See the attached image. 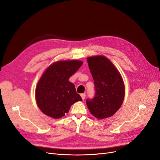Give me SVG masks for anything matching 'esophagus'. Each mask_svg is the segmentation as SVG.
<instances>
[{
	"label": "esophagus",
	"instance_id": "esophagus-1",
	"mask_svg": "<svg viewBox=\"0 0 160 160\" xmlns=\"http://www.w3.org/2000/svg\"><path fill=\"white\" fill-rule=\"evenodd\" d=\"M80 96H81V97H82V100H84V99H85V98H86V94H85V93H82V94H81V95H80Z\"/></svg>",
	"mask_w": 160,
	"mask_h": 160
}]
</instances>
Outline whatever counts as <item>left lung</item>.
Returning <instances> with one entry per match:
<instances>
[{"instance_id": "left-lung-1", "label": "left lung", "mask_w": 160, "mask_h": 160, "mask_svg": "<svg viewBox=\"0 0 160 160\" xmlns=\"http://www.w3.org/2000/svg\"><path fill=\"white\" fill-rule=\"evenodd\" d=\"M87 61L95 88L94 98L86 100L88 108L98 119L112 117L121 108L124 98L121 74L106 56H91Z\"/></svg>"}]
</instances>
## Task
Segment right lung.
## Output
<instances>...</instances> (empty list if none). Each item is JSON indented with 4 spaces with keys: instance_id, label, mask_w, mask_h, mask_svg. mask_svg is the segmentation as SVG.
Returning <instances> with one entry per match:
<instances>
[{
    "instance_id": "right-lung-1",
    "label": "right lung",
    "mask_w": 160,
    "mask_h": 160,
    "mask_svg": "<svg viewBox=\"0 0 160 160\" xmlns=\"http://www.w3.org/2000/svg\"><path fill=\"white\" fill-rule=\"evenodd\" d=\"M82 64L80 60L58 61L45 71L36 88V103L44 114L60 119L68 113L74 103L82 101L69 79Z\"/></svg>"
}]
</instances>
